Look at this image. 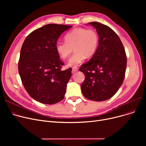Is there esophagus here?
Returning a JSON list of instances; mask_svg holds the SVG:
<instances>
[{
	"instance_id": "1",
	"label": "esophagus",
	"mask_w": 146,
	"mask_h": 146,
	"mask_svg": "<svg viewBox=\"0 0 146 146\" xmlns=\"http://www.w3.org/2000/svg\"><path fill=\"white\" fill-rule=\"evenodd\" d=\"M78 67H73V68H72V73H74V72H77V71H78Z\"/></svg>"
}]
</instances>
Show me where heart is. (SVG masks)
Wrapping results in <instances>:
<instances>
[{
  "mask_svg": "<svg viewBox=\"0 0 146 146\" xmlns=\"http://www.w3.org/2000/svg\"><path fill=\"white\" fill-rule=\"evenodd\" d=\"M64 40L65 42L56 43V52L60 58L66 59L74 49L75 52L69 59L68 66L76 67L83 62L85 57L90 58L95 54L99 38L94 29L76 28L66 34Z\"/></svg>",
  "mask_w": 146,
  "mask_h": 146,
  "instance_id": "heart-1",
  "label": "heart"
}]
</instances>
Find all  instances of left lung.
Wrapping results in <instances>:
<instances>
[{
  "label": "left lung",
  "mask_w": 146,
  "mask_h": 146,
  "mask_svg": "<svg viewBox=\"0 0 146 146\" xmlns=\"http://www.w3.org/2000/svg\"><path fill=\"white\" fill-rule=\"evenodd\" d=\"M88 24L96 28L99 41L95 54L79 68L85 76L81 90L86 98L104 101L115 94L123 83L127 56L120 38L110 27L97 22Z\"/></svg>",
  "instance_id": "left-lung-1"
}]
</instances>
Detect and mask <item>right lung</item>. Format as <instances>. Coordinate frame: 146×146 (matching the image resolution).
<instances>
[{"label": "right lung", "mask_w": 146, "mask_h": 146, "mask_svg": "<svg viewBox=\"0 0 146 146\" xmlns=\"http://www.w3.org/2000/svg\"><path fill=\"white\" fill-rule=\"evenodd\" d=\"M72 26L50 24L30 33L22 44L18 63L25 90L35 101L52 105L63 100L72 68L61 70L64 63L56 50L58 38Z\"/></svg>", "instance_id": "add662e5"}]
</instances>
